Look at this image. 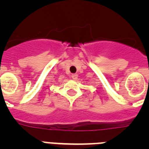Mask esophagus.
<instances>
[{
  "instance_id": "obj_1",
  "label": "esophagus",
  "mask_w": 149,
  "mask_h": 149,
  "mask_svg": "<svg viewBox=\"0 0 149 149\" xmlns=\"http://www.w3.org/2000/svg\"><path fill=\"white\" fill-rule=\"evenodd\" d=\"M77 74H72V79H73V80H76V79L77 78Z\"/></svg>"
}]
</instances>
